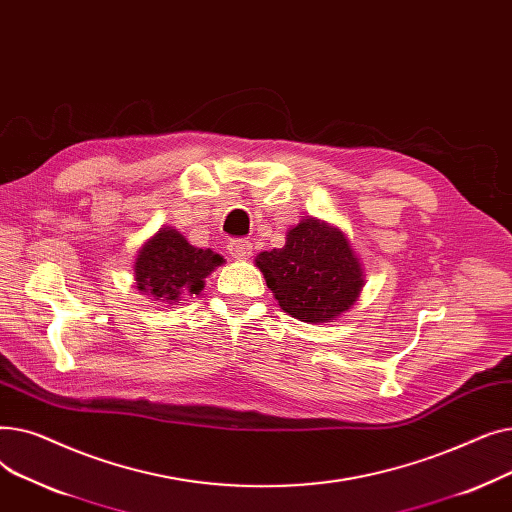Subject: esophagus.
<instances>
[{
    "mask_svg": "<svg viewBox=\"0 0 512 512\" xmlns=\"http://www.w3.org/2000/svg\"><path fill=\"white\" fill-rule=\"evenodd\" d=\"M251 242L249 240H242V238H236V240H230L228 242V253L234 257V259H249L251 257Z\"/></svg>",
    "mask_w": 512,
    "mask_h": 512,
    "instance_id": "1",
    "label": "esophagus"
}]
</instances>
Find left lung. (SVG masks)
Wrapping results in <instances>:
<instances>
[{
    "label": "left lung",
    "mask_w": 512,
    "mask_h": 512,
    "mask_svg": "<svg viewBox=\"0 0 512 512\" xmlns=\"http://www.w3.org/2000/svg\"><path fill=\"white\" fill-rule=\"evenodd\" d=\"M255 261L280 307L311 324L351 309L363 286L361 263L344 234L313 218L288 230L282 249Z\"/></svg>",
    "instance_id": "1"
}]
</instances>
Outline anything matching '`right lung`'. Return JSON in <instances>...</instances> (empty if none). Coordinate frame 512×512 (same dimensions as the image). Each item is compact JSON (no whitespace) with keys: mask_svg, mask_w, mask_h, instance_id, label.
Segmentation results:
<instances>
[{"mask_svg":"<svg viewBox=\"0 0 512 512\" xmlns=\"http://www.w3.org/2000/svg\"><path fill=\"white\" fill-rule=\"evenodd\" d=\"M222 263L218 253L197 249L180 232L161 228L139 251L134 276L141 292L155 301L172 303L180 301L184 292L199 294L205 278Z\"/></svg>","mask_w":512,"mask_h":512,"instance_id":"obj_1","label":"right lung"}]
</instances>
